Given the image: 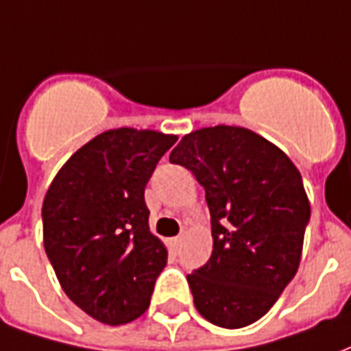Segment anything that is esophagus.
<instances>
[{"label": "esophagus", "instance_id": "1", "mask_svg": "<svg viewBox=\"0 0 351 351\" xmlns=\"http://www.w3.org/2000/svg\"><path fill=\"white\" fill-rule=\"evenodd\" d=\"M180 241H182L180 237H175V239H171V241H169L171 248H173V250H176V248H178V244H180Z\"/></svg>", "mask_w": 351, "mask_h": 351}]
</instances>
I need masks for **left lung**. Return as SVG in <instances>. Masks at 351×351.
Masks as SVG:
<instances>
[{"label":"left lung","mask_w":351,"mask_h":351,"mask_svg":"<svg viewBox=\"0 0 351 351\" xmlns=\"http://www.w3.org/2000/svg\"><path fill=\"white\" fill-rule=\"evenodd\" d=\"M205 188L213 256L188 274L193 302L210 324L258 322L293 280L310 203L301 173L258 133L214 125L184 135L169 156Z\"/></svg>","instance_id":"left-lung-1"}]
</instances>
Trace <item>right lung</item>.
I'll use <instances>...</instances> for the list:
<instances>
[{
  "mask_svg": "<svg viewBox=\"0 0 351 351\" xmlns=\"http://www.w3.org/2000/svg\"><path fill=\"white\" fill-rule=\"evenodd\" d=\"M175 143L152 130L105 131L65 161L45 195V252L65 295L101 324L143 316L167 265L145 188Z\"/></svg>",
  "mask_w": 351,
  "mask_h": 351,
  "instance_id": "obj_1",
  "label": "right lung"
}]
</instances>
